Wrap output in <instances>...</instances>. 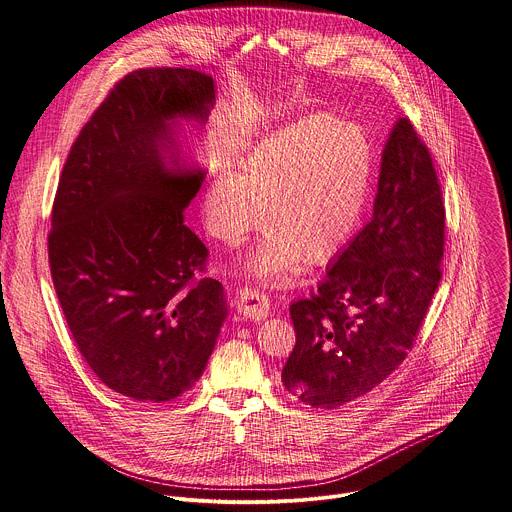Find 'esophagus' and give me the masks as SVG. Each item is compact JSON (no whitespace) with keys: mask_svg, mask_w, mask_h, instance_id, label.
<instances>
[{"mask_svg":"<svg viewBox=\"0 0 512 512\" xmlns=\"http://www.w3.org/2000/svg\"><path fill=\"white\" fill-rule=\"evenodd\" d=\"M237 310L245 318L259 322L271 314V302H269V296L261 294V291L245 287L237 294Z\"/></svg>","mask_w":512,"mask_h":512,"instance_id":"1","label":"esophagus"}]
</instances>
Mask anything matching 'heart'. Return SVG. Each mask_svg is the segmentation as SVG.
Masks as SVG:
<instances>
[{
	"instance_id": "b5f03b06",
	"label": "heart",
	"mask_w": 512,
	"mask_h": 512,
	"mask_svg": "<svg viewBox=\"0 0 512 512\" xmlns=\"http://www.w3.org/2000/svg\"><path fill=\"white\" fill-rule=\"evenodd\" d=\"M371 150L360 131L308 115L265 139L218 174L204 196L210 233L239 245L261 225L267 237L247 259L249 275L271 281L330 261L354 233L369 196Z\"/></svg>"
}]
</instances>
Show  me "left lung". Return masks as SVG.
I'll use <instances>...</instances> for the list:
<instances>
[{
    "instance_id": "obj_1",
    "label": "left lung",
    "mask_w": 512,
    "mask_h": 512,
    "mask_svg": "<svg viewBox=\"0 0 512 512\" xmlns=\"http://www.w3.org/2000/svg\"><path fill=\"white\" fill-rule=\"evenodd\" d=\"M446 210L431 156L401 117L383 148L371 223L289 306L296 346L283 387L336 409L385 381L413 346L440 283Z\"/></svg>"
}]
</instances>
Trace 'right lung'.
Masks as SVG:
<instances>
[{"label": "right lung", "mask_w": 512, "mask_h": 512, "mask_svg": "<svg viewBox=\"0 0 512 512\" xmlns=\"http://www.w3.org/2000/svg\"><path fill=\"white\" fill-rule=\"evenodd\" d=\"M214 103L206 72H129L58 182L48 259L60 308L99 381L133 401L192 389L229 316L223 283L194 281L208 251L184 225L206 170L184 154L182 133Z\"/></svg>", "instance_id": "add662e5"}]
</instances>
